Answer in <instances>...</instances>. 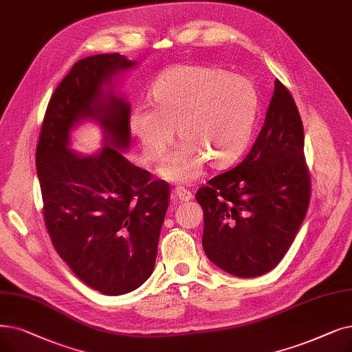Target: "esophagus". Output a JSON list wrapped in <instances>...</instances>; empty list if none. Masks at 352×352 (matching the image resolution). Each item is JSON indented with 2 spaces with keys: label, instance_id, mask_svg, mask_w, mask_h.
Listing matches in <instances>:
<instances>
[{
  "label": "esophagus",
  "instance_id": "obj_1",
  "mask_svg": "<svg viewBox=\"0 0 352 352\" xmlns=\"http://www.w3.org/2000/svg\"><path fill=\"white\" fill-rule=\"evenodd\" d=\"M173 197L175 198V200H178V201H190L191 198H192V194H191V191L186 190L184 187H177L173 191Z\"/></svg>",
  "mask_w": 352,
  "mask_h": 352
}]
</instances>
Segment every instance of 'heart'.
I'll use <instances>...</instances> for the list:
<instances>
[{"mask_svg": "<svg viewBox=\"0 0 352 352\" xmlns=\"http://www.w3.org/2000/svg\"><path fill=\"white\" fill-rule=\"evenodd\" d=\"M152 106L136 104L128 129L146 161L161 160L174 141L182 142L160 166L173 182H190L206 162L214 170L234 164L249 145L257 113L250 80L224 70L177 65L164 70L149 89Z\"/></svg>", "mask_w": 352, "mask_h": 352, "instance_id": "b5f03b06", "label": "heart"}]
</instances>
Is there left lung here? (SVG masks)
<instances>
[{
	"mask_svg": "<svg viewBox=\"0 0 352 352\" xmlns=\"http://www.w3.org/2000/svg\"><path fill=\"white\" fill-rule=\"evenodd\" d=\"M303 144L296 103L276 80L263 128L248 157L195 194L204 211L203 249L217 267L254 278L282 261L309 206Z\"/></svg>",
	"mask_w": 352,
	"mask_h": 352,
	"instance_id": "1",
	"label": "left lung"
}]
</instances>
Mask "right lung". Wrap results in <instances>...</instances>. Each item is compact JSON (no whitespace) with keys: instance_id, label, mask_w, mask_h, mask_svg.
<instances>
[{"instance_id":"obj_1","label":"right lung","mask_w":352,"mask_h":352,"mask_svg":"<svg viewBox=\"0 0 352 352\" xmlns=\"http://www.w3.org/2000/svg\"><path fill=\"white\" fill-rule=\"evenodd\" d=\"M136 66L119 53L74 63L49 102L36 149L43 216L52 243L82 282L118 296L154 272L170 187L131 164V104L113 80ZM96 120L104 146L94 156L69 148V132Z\"/></svg>"}]
</instances>
